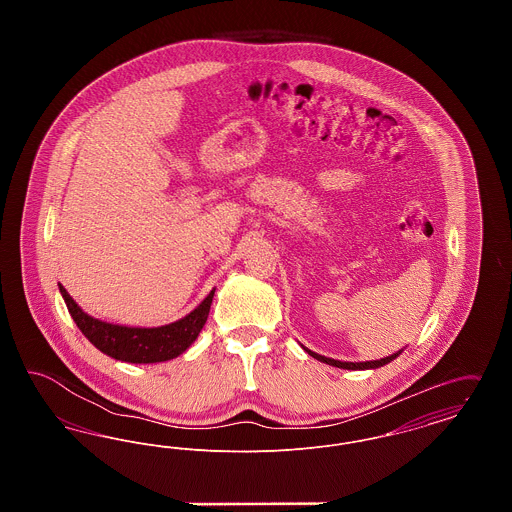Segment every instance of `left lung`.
I'll return each mask as SVG.
<instances>
[{
	"label": "left lung",
	"mask_w": 512,
	"mask_h": 512,
	"mask_svg": "<svg viewBox=\"0 0 512 512\" xmlns=\"http://www.w3.org/2000/svg\"><path fill=\"white\" fill-rule=\"evenodd\" d=\"M311 357H315L317 361L320 363H326V365L330 366H338V368H347V370H366V368H380V366L388 365L391 363L393 359H397L399 355H401V351H397V353H393L390 357H384V359H380V361H366V363H343V361H336V359H330V357H322V355H318L315 351H311V349H307V347H303Z\"/></svg>",
	"instance_id": "1"
}]
</instances>
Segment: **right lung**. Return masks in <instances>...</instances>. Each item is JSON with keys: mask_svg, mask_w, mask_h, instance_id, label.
Listing matches in <instances>:
<instances>
[{"mask_svg": "<svg viewBox=\"0 0 512 512\" xmlns=\"http://www.w3.org/2000/svg\"><path fill=\"white\" fill-rule=\"evenodd\" d=\"M59 292L63 295L67 309L80 332L92 341L101 353L117 361L136 365L163 363L182 355L197 340L205 320L209 317V309L215 295V290H211L190 315L176 322L157 328H134L90 317L76 305V301L61 284Z\"/></svg>", "mask_w": 512, "mask_h": 512, "instance_id": "add662e5", "label": "right lung"}]
</instances>
